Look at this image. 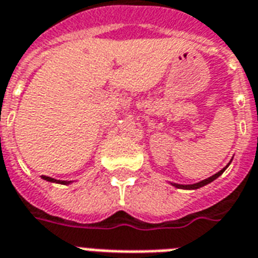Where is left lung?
<instances>
[{
	"label": "left lung",
	"mask_w": 258,
	"mask_h": 258,
	"mask_svg": "<svg viewBox=\"0 0 258 258\" xmlns=\"http://www.w3.org/2000/svg\"><path fill=\"white\" fill-rule=\"evenodd\" d=\"M230 165V162L227 164V166ZM227 166L226 168H223L222 170H219L218 173H215V174H212L211 177H208V178H206V180H202V181L196 182V184H188V185H184V184H174V182H170L173 186H176V188H180V189H198V188H202V186L207 185V184H210V182H212L214 180H216L218 177L221 176L222 173L225 172L226 169H227Z\"/></svg>",
	"instance_id": "left-lung-1"
}]
</instances>
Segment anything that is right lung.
I'll return each mask as SVG.
<instances>
[{"instance_id": "right-lung-1", "label": "right lung", "mask_w": 258, "mask_h": 258, "mask_svg": "<svg viewBox=\"0 0 258 258\" xmlns=\"http://www.w3.org/2000/svg\"><path fill=\"white\" fill-rule=\"evenodd\" d=\"M43 180H46V181H50V182H56V184H63V185H68L70 184L72 181H64V180H55L52 177H48V176H42Z\"/></svg>"}]
</instances>
